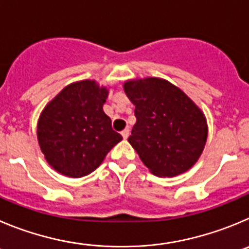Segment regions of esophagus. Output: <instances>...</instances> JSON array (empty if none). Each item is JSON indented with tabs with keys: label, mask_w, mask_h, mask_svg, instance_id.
I'll list each match as a JSON object with an SVG mask.
<instances>
[{
	"label": "esophagus",
	"mask_w": 249,
	"mask_h": 249,
	"mask_svg": "<svg viewBox=\"0 0 249 249\" xmlns=\"http://www.w3.org/2000/svg\"><path fill=\"white\" fill-rule=\"evenodd\" d=\"M129 135H130V130L129 129H124L122 131V136H123V139H127L129 138Z\"/></svg>",
	"instance_id": "obj_1"
}]
</instances>
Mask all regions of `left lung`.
<instances>
[{"label":"left lung","mask_w":249,"mask_h":249,"mask_svg":"<svg viewBox=\"0 0 249 249\" xmlns=\"http://www.w3.org/2000/svg\"><path fill=\"white\" fill-rule=\"evenodd\" d=\"M135 106L136 124L127 141L159 177H174L198 161L208 138L204 114L168 81L156 77L125 82Z\"/></svg>","instance_id":"obj_1"}]
</instances>
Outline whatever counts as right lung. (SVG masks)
<instances>
[{
	"mask_svg": "<svg viewBox=\"0 0 249 249\" xmlns=\"http://www.w3.org/2000/svg\"><path fill=\"white\" fill-rule=\"evenodd\" d=\"M107 97V88L85 80L65 87L44 108L36 134L41 152L55 171L71 178L85 177L122 141L103 111Z\"/></svg>",
	"mask_w": 249,
	"mask_h": 249,
	"instance_id": "right-lung-1",
	"label": "right lung"
}]
</instances>
